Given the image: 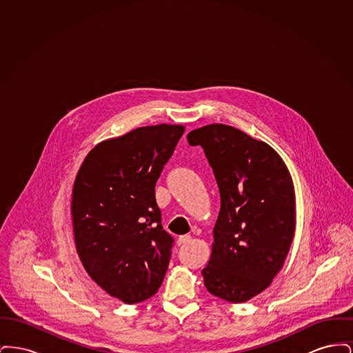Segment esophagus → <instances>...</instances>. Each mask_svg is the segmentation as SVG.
<instances>
[{"instance_id": "esophagus-1", "label": "esophagus", "mask_w": 353, "mask_h": 353, "mask_svg": "<svg viewBox=\"0 0 353 353\" xmlns=\"http://www.w3.org/2000/svg\"><path fill=\"white\" fill-rule=\"evenodd\" d=\"M192 241V236L190 235H181V236H179V239H177V245L179 246H184L186 243H189Z\"/></svg>"}]
</instances>
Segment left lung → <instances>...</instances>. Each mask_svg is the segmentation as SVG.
Instances as JSON below:
<instances>
[{"label":"left lung","mask_w":353,"mask_h":353,"mask_svg":"<svg viewBox=\"0 0 353 353\" xmlns=\"http://www.w3.org/2000/svg\"><path fill=\"white\" fill-rule=\"evenodd\" d=\"M188 141L203 148L221 196L203 283L223 301L248 302L271 285L290 252L296 226L292 177L268 143L232 125H203Z\"/></svg>","instance_id":"left-lung-1"}]
</instances>
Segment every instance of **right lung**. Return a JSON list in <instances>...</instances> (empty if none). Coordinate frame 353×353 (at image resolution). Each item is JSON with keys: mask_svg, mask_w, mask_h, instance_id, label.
I'll list each match as a JSON object with an SVG mask.
<instances>
[{"mask_svg": "<svg viewBox=\"0 0 353 353\" xmlns=\"http://www.w3.org/2000/svg\"><path fill=\"white\" fill-rule=\"evenodd\" d=\"M184 125L139 127L103 140L84 157L71 194L78 256L90 278L125 304L153 296L168 269L154 185Z\"/></svg>", "mask_w": 353, "mask_h": 353, "instance_id": "right-lung-1", "label": "right lung"}]
</instances>
